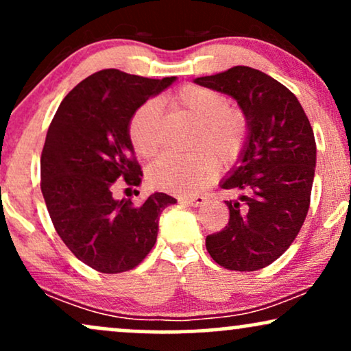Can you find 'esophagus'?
<instances>
[{"mask_svg":"<svg viewBox=\"0 0 351 351\" xmlns=\"http://www.w3.org/2000/svg\"><path fill=\"white\" fill-rule=\"evenodd\" d=\"M180 202L186 204V206L197 207V206H201V204L206 202V197L201 196V194H197V196H184V197H180Z\"/></svg>","mask_w":351,"mask_h":351,"instance_id":"1","label":"esophagus"}]
</instances>
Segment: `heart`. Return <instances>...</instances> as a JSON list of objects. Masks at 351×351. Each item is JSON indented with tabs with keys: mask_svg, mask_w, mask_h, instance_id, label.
<instances>
[{
	"mask_svg": "<svg viewBox=\"0 0 351 351\" xmlns=\"http://www.w3.org/2000/svg\"><path fill=\"white\" fill-rule=\"evenodd\" d=\"M196 119L191 147L186 154H165L149 168L154 186L171 193H194L208 183L220 165L241 157L250 137V119L243 110L230 106L227 95L214 88L188 84L163 100ZM130 139L137 155L152 158L163 147L160 110L155 100L145 101L130 119Z\"/></svg>",
	"mask_w": 351,
	"mask_h": 351,
	"instance_id": "b5f03b06",
	"label": "heart"
}]
</instances>
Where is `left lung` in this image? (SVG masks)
Wrapping results in <instances>:
<instances>
[{
  "mask_svg": "<svg viewBox=\"0 0 351 351\" xmlns=\"http://www.w3.org/2000/svg\"><path fill=\"white\" fill-rule=\"evenodd\" d=\"M194 82L232 95L250 119L241 163L221 183L241 196L225 201L227 227L208 234L206 247L228 270L264 269L290 247L308 215L316 167L311 123L293 92L263 71L234 66Z\"/></svg>",
  "mask_w": 351,
  "mask_h": 351,
  "instance_id": "1",
  "label": "left lung"
}]
</instances>
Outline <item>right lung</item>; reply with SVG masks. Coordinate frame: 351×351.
<instances>
[{
	"label": "right lung",
	"instance_id": "add662e5",
	"mask_svg": "<svg viewBox=\"0 0 351 351\" xmlns=\"http://www.w3.org/2000/svg\"><path fill=\"white\" fill-rule=\"evenodd\" d=\"M175 77L149 79L101 69L79 82L53 117L40 158V188L56 233L84 264L101 274L134 269L157 241L158 217L176 199L155 193L134 206L117 199L141 170L130 119Z\"/></svg>",
	"mask_w": 351,
	"mask_h": 351
}]
</instances>
